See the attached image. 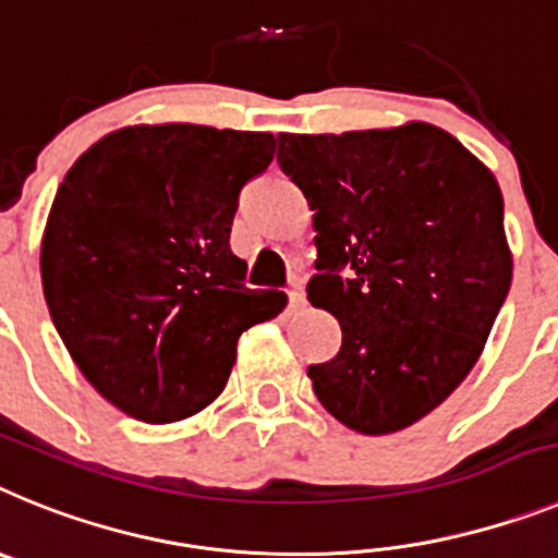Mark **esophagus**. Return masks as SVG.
Segmentation results:
<instances>
[{"label":"esophagus","mask_w":558,"mask_h":558,"mask_svg":"<svg viewBox=\"0 0 558 558\" xmlns=\"http://www.w3.org/2000/svg\"><path fill=\"white\" fill-rule=\"evenodd\" d=\"M289 303H292V308H300L306 303V294H303V283H300V280H294V283L289 286Z\"/></svg>","instance_id":"34e87169"}]
</instances>
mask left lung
Instances as JSON below:
<instances>
[{
  "instance_id": "8db88e82",
  "label": "left lung",
  "mask_w": 558,
  "mask_h": 558,
  "mask_svg": "<svg viewBox=\"0 0 558 558\" xmlns=\"http://www.w3.org/2000/svg\"><path fill=\"white\" fill-rule=\"evenodd\" d=\"M278 162L314 210L308 303L342 328L337 356L308 365L314 393L353 433L407 429L477 365L511 289L500 185L421 120L278 134Z\"/></svg>"
}]
</instances>
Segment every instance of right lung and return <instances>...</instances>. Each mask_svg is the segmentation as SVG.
Returning a JSON list of instances; mask_svg holds the SVG:
<instances>
[{"mask_svg": "<svg viewBox=\"0 0 558 558\" xmlns=\"http://www.w3.org/2000/svg\"><path fill=\"white\" fill-rule=\"evenodd\" d=\"M275 134L196 123L123 125L58 185L41 286L58 337L109 404L173 424L219 399L239 337L278 317L283 292L246 289L232 255L239 193Z\"/></svg>", "mask_w": 558, "mask_h": 558, "instance_id": "add662e5", "label": "right lung"}]
</instances>
